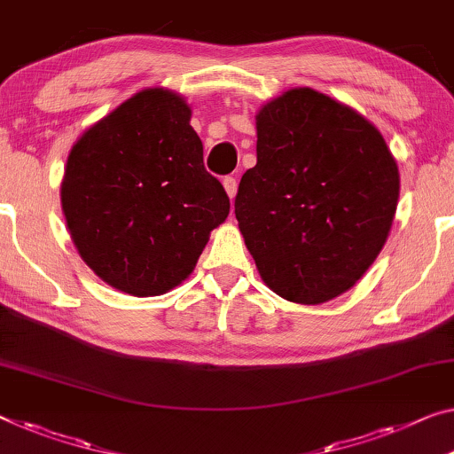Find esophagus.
Listing matches in <instances>:
<instances>
[{"label": "esophagus", "mask_w": 454, "mask_h": 454, "mask_svg": "<svg viewBox=\"0 0 454 454\" xmlns=\"http://www.w3.org/2000/svg\"><path fill=\"white\" fill-rule=\"evenodd\" d=\"M223 186H225L229 199L233 200L235 194H237V180L233 176H225V178H223Z\"/></svg>", "instance_id": "obj_1"}]
</instances>
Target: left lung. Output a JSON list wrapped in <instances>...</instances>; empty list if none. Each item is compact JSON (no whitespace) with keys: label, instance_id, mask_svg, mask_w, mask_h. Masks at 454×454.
<instances>
[{"label":"left lung","instance_id":"left-lung-1","mask_svg":"<svg viewBox=\"0 0 454 454\" xmlns=\"http://www.w3.org/2000/svg\"><path fill=\"white\" fill-rule=\"evenodd\" d=\"M400 174L378 129L331 97L292 89L257 114V164L235 217L271 290L300 304L343 294L392 227Z\"/></svg>","mask_w":454,"mask_h":454}]
</instances>
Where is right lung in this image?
I'll return each instance as SVG.
<instances>
[{"label":"right lung","mask_w":454,"mask_h":454,"mask_svg":"<svg viewBox=\"0 0 454 454\" xmlns=\"http://www.w3.org/2000/svg\"><path fill=\"white\" fill-rule=\"evenodd\" d=\"M178 95L145 89L73 145L62 211L87 266L114 288L158 296L197 266L229 215L225 188Z\"/></svg>","instance_id":"add662e5"}]
</instances>
